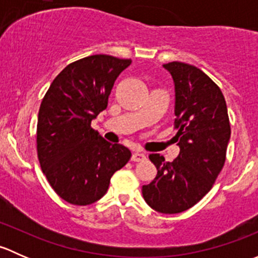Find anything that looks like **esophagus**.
I'll return each mask as SVG.
<instances>
[{"label": "esophagus", "instance_id": "1", "mask_svg": "<svg viewBox=\"0 0 258 258\" xmlns=\"http://www.w3.org/2000/svg\"><path fill=\"white\" fill-rule=\"evenodd\" d=\"M134 162H142V161L146 160V155L142 152H135L134 155H132V158H131Z\"/></svg>", "mask_w": 258, "mask_h": 258}]
</instances>
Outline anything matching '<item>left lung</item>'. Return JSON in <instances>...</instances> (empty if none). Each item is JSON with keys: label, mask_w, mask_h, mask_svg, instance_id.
Here are the masks:
<instances>
[{"label": "left lung", "mask_w": 258, "mask_h": 258, "mask_svg": "<svg viewBox=\"0 0 258 258\" xmlns=\"http://www.w3.org/2000/svg\"><path fill=\"white\" fill-rule=\"evenodd\" d=\"M163 67L175 82L179 153L172 162L160 153L148 156L157 175L142 186V195L151 209L171 215L191 209L212 188L225 165L231 127L225 97L204 71L177 61Z\"/></svg>", "instance_id": "left-lung-1"}]
</instances>
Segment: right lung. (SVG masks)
Wrapping results in <instances>:
<instances>
[{"mask_svg": "<svg viewBox=\"0 0 258 258\" xmlns=\"http://www.w3.org/2000/svg\"><path fill=\"white\" fill-rule=\"evenodd\" d=\"M131 59L93 54L64 67L41 102L37 156L42 172L66 202L86 206L107 192L111 177L131 158V151L110 144L91 127L106 110L118 75Z\"/></svg>", "mask_w": 258, "mask_h": 258, "instance_id": "add662e5", "label": "right lung"}]
</instances>
